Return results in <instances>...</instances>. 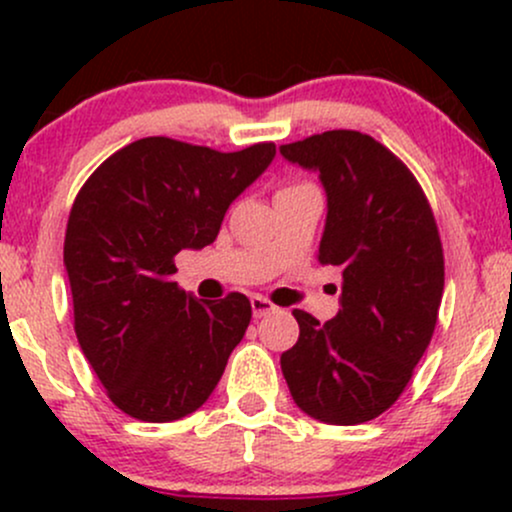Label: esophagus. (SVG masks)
<instances>
[{
	"label": "esophagus",
	"instance_id": "obj_1",
	"mask_svg": "<svg viewBox=\"0 0 512 512\" xmlns=\"http://www.w3.org/2000/svg\"><path fill=\"white\" fill-rule=\"evenodd\" d=\"M250 305H252V315L255 317H264L276 310V305L272 301H267L264 296H250Z\"/></svg>",
	"mask_w": 512,
	"mask_h": 512
}]
</instances>
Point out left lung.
Returning <instances> with one entry per match:
<instances>
[{"label": "left lung", "instance_id": "obj_1", "mask_svg": "<svg viewBox=\"0 0 512 512\" xmlns=\"http://www.w3.org/2000/svg\"><path fill=\"white\" fill-rule=\"evenodd\" d=\"M279 151L325 187L317 260L344 276L325 325L293 310L301 334L281 373L308 416L363 424L397 402L436 330L445 284L436 219L409 168L368 134L332 129Z\"/></svg>", "mask_w": 512, "mask_h": 512}]
</instances>
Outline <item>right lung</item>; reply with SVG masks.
Returning <instances> with one entry per match:
<instances>
[{
    "label": "right lung",
    "instance_id": "add662e5",
    "mask_svg": "<svg viewBox=\"0 0 512 512\" xmlns=\"http://www.w3.org/2000/svg\"><path fill=\"white\" fill-rule=\"evenodd\" d=\"M274 156L272 142L221 154L146 137L103 161L76 195L64 236L76 339L132 419L178 421L219 385L250 301H199L173 281V257L214 243L233 199Z\"/></svg>",
    "mask_w": 512,
    "mask_h": 512
}]
</instances>
